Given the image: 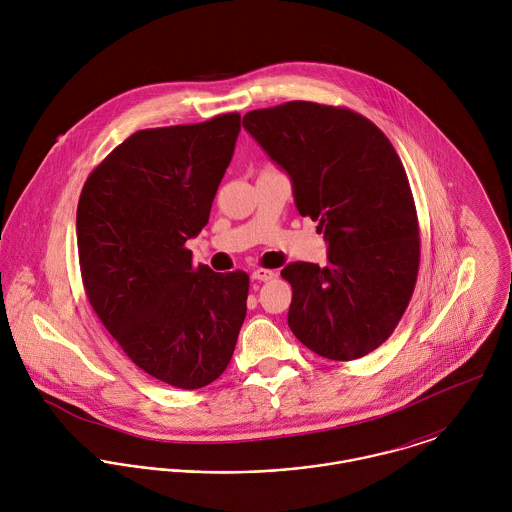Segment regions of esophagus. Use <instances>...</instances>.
<instances>
[{
    "instance_id": "obj_1",
    "label": "esophagus",
    "mask_w": 512,
    "mask_h": 512,
    "mask_svg": "<svg viewBox=\"0 0 512 512\" xmlns=\"http://www.w3.org/2000/svg\"><path fill=\"white\" fill-rule=\"evenodd\" d=\"M276 276L274 270H266V268H258L252 272V280H258V282H268Z\"/></svg>"
}]
</instances>
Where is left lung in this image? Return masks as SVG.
Instances as JSON below:
<instances>
[{"mask_svg":"<svg viewBox=\"0 0 512 512\" xmlns=\"http://www.w3.org/2000/svg\"><path fill=\"white\" fill-rule=\"evenodd\" d=\"M250 136L288 171L301 217L319 222L327 266L293 262L288 323L313 353L355 361L402 319L420 270V226L406 169L368 118L293 100L252 110Z\"/></svg>","mask_w":512,"mask_h":512,"instance_id":"8db88e82","label":"left lung"}]
</instances>
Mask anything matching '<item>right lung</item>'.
I'll return each instance as SVG.
<instances>
[{
  "label": "right lung",
  "instance_id": "obj_1",
  "mask_svg": "<svg viewBox=\"0 0 512 512\" xmlns=\"http://www.w3.org/2000/svg\"><path fill=\"white\" fill-rule=\"evenodd\" d=\"M240 114L149 128L88 175L76 209L86 297L122 351L183 390L217 380L246 317L250 278L193 264L185 242L209 222Z\"/></svg>",
  "mask_w": 512,
  "mask_h": 512
}]
</instances>
